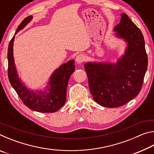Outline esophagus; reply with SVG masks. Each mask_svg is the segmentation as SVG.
Masks as SVG:
<instances>
[{
    "label": "esophagus",
    "mask_w": 154,
    "mask_h": 154,
    "mask_svg": "<svg viewBox=\"0 0 154 154\" xmlns=\"http://www.w3.org/2000/svg\"><path fill=\"white\" fill-rule=\"evenodd\" d=\"M85 59V56L82 54H79L77 56L75 60H76V62H77L78 64H81V63H82V62H84Z\"/></svg>",
    "instance_id": "1"
}]
</instances>
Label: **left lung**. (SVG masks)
Masks as SVG:
<instances>
[{
	"mask_svg": "<svg viewBox=\"0 0 154 154\" xmlns=\"http://www.w3.org/2000/svg\"><path fill=\"white\" fill-rule=\"evenodd\" d=\"M114 30L128 42L125 55L116 64H84L94 100L109 108L124 105L139 94L148 65L143 34L126 14Z\"/></svg>",
	"mask_w": 154,
	"mask_h": 154,
	"instance_id": "8db88e82",
	"label": "left lung"
}]
</instances>
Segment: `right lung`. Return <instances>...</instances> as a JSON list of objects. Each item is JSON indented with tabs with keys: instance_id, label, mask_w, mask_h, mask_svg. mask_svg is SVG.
Wrapping results in <instances>:
<instances>
[{
	"instance_id": "obj_1",
	"label": "right lung",
	"mask_w": 154,
	"mask_h": 154,
	"mask_svg": "<svg viewBox=\"0 0 154 154\" xmlns=\"http://www.w3.org/2000/svg\"><path fill=\"white\" fill-rule=\"evenodd\" d=\"M32 16H28L21 22L15 35L24 28ZM15 36L10 41L7 58H8V77L12 87L15 90L23 103L33 111L40 113H54L64 105L66 99V88L69 78L75 71V60H70L56 69L49 79V92H34L24 86L18 77L15 70L13 46Z\"/></svg>"
}]
</instances>
